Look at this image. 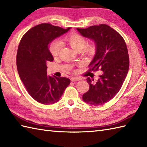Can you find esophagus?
<instances>
[{"mask_svg": "<svg viewBox=\"0 0 147 147\" xmlns=\"http://www.w3.org/2000/svg\"><path fill=\"white\" fill-rule=\"evenodd\" d=\"M71 82H78V81L81 80V79L80 78H78V77H72L71 78Z\"/></svg>", "mask_w": 147, "mask_h": 147, "instance_id": "34e87169", "label": "esophagus"}]
</instances>
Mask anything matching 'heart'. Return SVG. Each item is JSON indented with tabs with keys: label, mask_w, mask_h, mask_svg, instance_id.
<instances>
[{
	"label": "heart",
	"mask_w": 147,
	"mask_h": 147,
	"mask_svg": "<svg viewBox=\"0 0 147 147\" xmlns=\"http://www.w3.org/2000/svg\"><path fill=\"white\" fill-rule=\"evenodd\" d=\"M64 41L76 51H80L82 50L84 54L87 55L94 54L96 49L95 42H91L86 43V38L78 33H71L66 35L64 37ZM61 49V43L58 40H54L49 44V51L54 57H57L59 55Z\"/></svg>",
	"instance_id": "1"
}]
</instances>
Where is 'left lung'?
Instances as JSON below:
<instances>
[{
	"mask_svg": "<svg viewBox=\"0 0 147 147\" xmlns=\"http://www.w3.org/2000/svg\"><path fill=\"white\" fill-rule=\"evenodd\" d=\"M77 30L83 36L93 40L96 46L89 70L102 71L96 82L87 78L90 88L82 98L92 105H101L116 95L125 80L129 66L127 46L123 36L107 24Z\"/></svg>",
	"mask_w": 147,
	"mask_h": 147,
	"instance_id": "8db88e82",
	"label": "left lung"
}]
</instances>
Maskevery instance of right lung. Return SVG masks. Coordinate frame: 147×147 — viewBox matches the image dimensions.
I'll return each instance as SVG.
<instances>
[{"mask_svg": "<svg viewBox=\"0 0 147 147\" xmlns=\"http://www.w3.org/2000/svg\"><path fill=\"white\" fill-rule=\"evenodd\" d=\"M70 28L40 24L28 31L19 44L16 56L19 76L28 93L40 104L49 105L58 102L71 83L67 78L47 74V63L54 61L48 47L49 43Z\"/></svg>", "mask_w": 147, "mask_h": 147, "instance_id": "add662e5", "label": "right lung"}]
</instances>
